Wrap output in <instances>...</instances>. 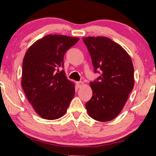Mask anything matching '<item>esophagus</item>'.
<instances>
[{
    "instance_id": "esophagus-1",
    "label": "esophagus",
    "mask_w": 156,
    "mask_h": 156,
    "mask_svg": "<svg viewBox=\"0 0 156 156\" xmlns=\"http://www.w3.org/2000/svg\"><path fill=\"white\" fill-rule=\"evenodd\" d=\"M84 84V83H83L82 82H76V86H77L78 88H80V87H81L82 86V85Z\"/></svg>"
}]
</instances>
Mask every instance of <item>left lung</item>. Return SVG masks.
<instances>
[{
  "label": "left lung",
  "mask_w": 156,
  "mask_h": 156,
  "mask_svg": "<svg viewBox=\"0 0 156 156\" xmlns=\"http://www.w3.org/2000/svg\"><path fill=\"white\" fill-rule=\"evenodd\" d=\"M90 54L95 73L90 82L92 97L85 106L89 116L98 121H109L118 116L134 86V69L129 54L106 37L83 38Z\"/></svg>",
  "instance_id": "obj_1"
}]
</instances>
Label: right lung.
<instances>
[{"label":"right lung","instance_id":"right-lung-1","mask_svg":"<svg viewBox=\"0 0 156 156\" xmlns=\"http://www.w3.org/2000/svg\"><path fill=\"white\" fill-rule=\"evenodd\" d=\"M79 38L48 35L32 44L23 62L22 87L34 110L55 120L65 115L74 97V84L64 69V55Z\"/></svg>","mask_w":156,"mask_h":156}]
</instances>
